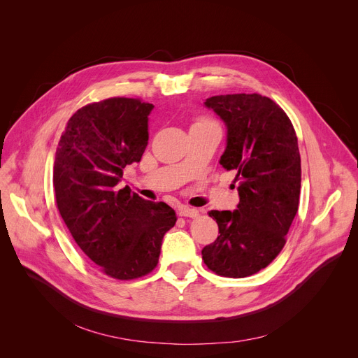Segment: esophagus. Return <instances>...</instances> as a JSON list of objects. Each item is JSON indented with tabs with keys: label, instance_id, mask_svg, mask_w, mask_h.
<instances>
[{
	"label": "esophagus",
	"instance_id": "34e87169",
	"mask_svg": "<svg viewBox=\"0 0 358 358\" xmlns=\"http://www.w3.org/2000/svg\"><path fill=\"white\" fill-rule=\"evenodd\" d=\"M178 216H181V217H192V219H194V217H197V216H199V211H197L196 208H193V207L181 206V207H178Z\"/></svg>",
	"mask_w": 358,
	"mask_h": 358
}]
</instances>
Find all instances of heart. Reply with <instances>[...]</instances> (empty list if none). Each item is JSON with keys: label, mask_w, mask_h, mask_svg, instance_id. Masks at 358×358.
I'll return each instance as SVG.
<instances>
[{"label": "heart", "mask_w": 358, "mask_h": 358, "mask_svg": "<svg viewBox=\"0 0 358 358\" xmlns=\"http://www.w3.org/2000/svg\"><path fill=\"white\" fill-rule=\"evenodd\" d=\"M200 125H214V124L210 122V121H206V119H201V121H197L194 124V127H200Z\"/></svg>", "instance_id": "obj_1"}]
</instances>
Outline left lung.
<instances>
[{"mask_svg":"<svg viewBox=\"0 0 358 358\" xmlns=\"http://www.w3.org/2000/svg\"><path fill=\"white\" fill-rule=\"evenodd\" d=\"M204 105L226 125L220 164L236 173L241 200L234 211H208L220 236L201 255L217 275L246 278L266 268L287 242L301 192L298 138L287 113L262 94H220Z\"/></svg>","mask_w":358,"mask_h":358,"instance_id":"8db88e82","label":"left lung"}]
</instances>
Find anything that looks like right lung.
<instances>
[{
	"label": "right lung",
	"mask_w": 358,
	"mask_h": 358,
	"mask_svg": "<svg viewBox=\"0 0 358 358\" xmlns=\"http://www.w3.org/2000/svg\"><path fill=\"white\" fill-rule=\"evenodd\" d=\"M154 105L110 98L80 108L60 136L53 185L60 216L78 246L101 269L121 280L150 273L176 211L117 189L127 165L148 145Z\"/></svg>",
	"instance_id": "right-lung-1"
}]
</instances>
